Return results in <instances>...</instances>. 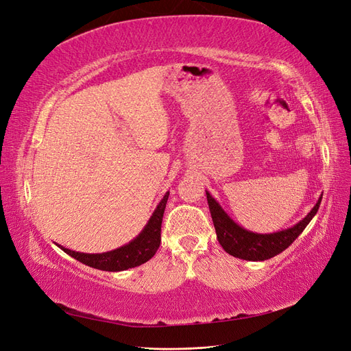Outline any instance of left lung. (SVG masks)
I'll use <instances>...</instances> for the list:
<instances>
[{
	"label": "left lung",
	"instance_id": "8db88e82",
	"mask_svg": "<svg viewBox=\"0 0 351 351\" xmlns=\"http://www.w3.org/2000/svg\"><path fill=\"white\" fill-rule=\"evenodd\" d=\"M206 199L210 217L212 221H214V227L217 231V239L222 249L231 254V256L244 261H265L277 256L278 253L284 252L302 234L306 226L309 224L317 209H319L322 200V197H319L315 208L311 210V214H307V217H304L294 227L284 231L272 232V234H256V232H250L239 227L234 221L230 219V217L222 210L215 199L208 192Z\"/></svg>",
	"mask_w": 351,
	"mask_h": 351
}]
</instances>
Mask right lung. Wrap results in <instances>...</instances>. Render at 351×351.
I'll use <instances>...</instances> for the list:
<instances>
[{"label": "right lung", "mask_w": 351, "mask_h": 351, "mask_svg": "<svg viewBox=\"0 0 351 351\" xmlns=\"http://www.w3.org/2000/svg\"><path fill=\"white\" fill-rule=\"evenodd\" d=\"M167 193L164 199L159 202L158 208L155 209L154 215L151 217L145 230L137 236L132 243L125 244V246L107 252V253H98V254H88V253H79L74 250H69L66 247H61L71 258L77 259L79 262L88 265V267L97 268L101 271H125L129 268L139 267V265L149 261L156 253L159 244H161V226H162V217L165 205L168 200Z\"/></svg>", "instance_id": "right-lung-1"}]
</instances>
